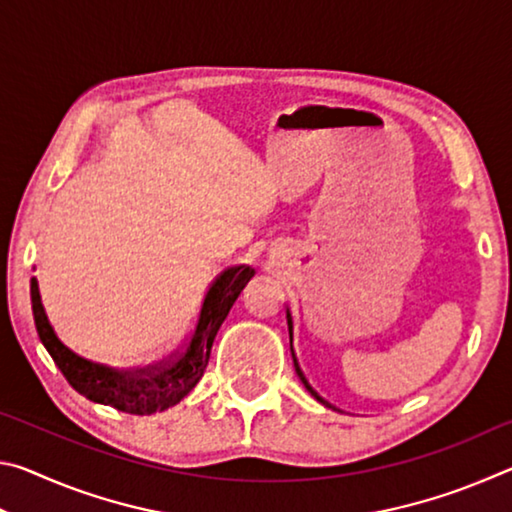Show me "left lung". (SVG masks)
<instances>
[{
	"instance_id": "left-lung-1",
	"label": "left lung",
	"mask_w": 512,
	"mask_h": 512,
	"mask_svg": "<svg viewBox=\"0 0 512 512\" xmlns=\"http://www.w3.org/2000/svg\"><path fill=\"white\" fill-rule=\"evenodd\" d=\"M287 323H289V327H291V311L287 309ZM291 354H293V366H296V372H298V377H300V381H302V384H305V388H307V391L311 393V395H314L316 397V400H320V402H323V397H320L316 391H314V388H311V384H309V381H307V377H305V372H302V368H300V363H298V359H296V352H293V345H291Z\"/></svg>"
}]
</instances>
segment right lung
I'll list each match as a JSON object with an SVG mask.
<instances>
[{
    "label": "right lung",
    "instance_id": "add662e5",
    "mask_svg": "<svg viewBox=\"0 0 512 512\" xmlns=\"http://www.w3.org/2000/svg\"><path fill=\"white\" fill-rule=\"evenodd\" d=\"M253 275L255 268L246 264L225 268L212 282L210 291L205 293L201 314H198L185 348L158 368L115 370L103 366V363L83 359L69 350L49 323L36 277H31L33 320H36L42 345L76 393L88 397L90 402L106 404L117 411L151 415L176 406L201 381L207 361H210L214 336Z\"/></svg>",
    "mask_w": 512,
    "mask_h": 512
}]
</instances>
